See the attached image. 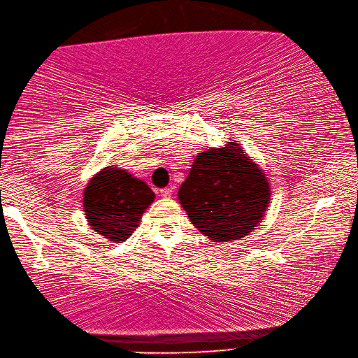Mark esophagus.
Returning a JSON list of instances; mask_svg holds the SVG:
<instances>
[{
  "mask_svg": "<svg viewBox=\"0 0 358 358\" xmlns=\"http://www.w3.org/2000/svg\"><path fill=\"white\" fill-rule=\"evenodd\" d=\"M171 194H173V188L160 189V196H162V198H171Z\"/></svg>",
  "mask_w": 358,
  "mask_h": 358,
  "instance_id": "1",
  "label": "esophagus"
}]
</instances>
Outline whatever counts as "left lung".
<instances>
[{
    "mask_svg": "<svg viewBox=\"0 0 358 358\" xmlns=\"http://www.w3.org/2000/svg\"><path fill=\"white\" fill-rule=\"evenodd\" d=\"M178 198L189 221L213 243L249 235L271 203L264 171L236 142L196 156Z\"/></svg>",
    "mask_w": 358,
    "mask_h": 358,
    "instance_id": "8db88e82",
    "label": "left lung"
}]
</instances>
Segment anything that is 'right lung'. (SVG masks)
I'll return each instance as SVG.
<instances>
[{"mask_svg":"<svg viewBox=\"0 0 358 358\" xmlns=\"http://www.w3.org/2000/svg\"><path fill=\"white\" fill-rule=\"evenodd\" d=\"M155 193L143 180L117 166H105L87 182L83 192V211L94 231L123 243L141 224Z\"/></svg>","mask_w":358,"mask_h":358,"instance_id":"obj_1","label":"right lung"}]
</instances>
